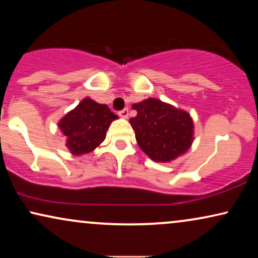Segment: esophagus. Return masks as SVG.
I'll return each instance as SVG.
<instances>
[{"label": "esophagus", "mask_w": 258, "mask_h": 258, "mask_svg": "<svg viewBox=\"0 0 258 258\" xmlns=\"http://www.w3.org/2000/svg\"><path fill=\"white\" fill-rule=\"evenodd\" d=\"M118 115L121 116V117H123V118H126L129 116V109L128 108L122 109V110L118 111Z\"/></svg>", "instance_id": "1"}]
</instances>
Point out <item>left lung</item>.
<instances>
[{"label": "left lung", "mask_w": 258, "mask_h": 258, "mask_svg": "<svg viewBox=\"0 0 258 258\" xmlns=\"http://www.w3.org/2000/svg\"><path fill=\"white\" fill-rule=\"evenodd\" d=\"M137 111L129 119L141 149L156 162L174 161L192 143L194 124L188 112L156 98L133 104Z\"/></svg>", "instance_id": "1"}]
</instances>
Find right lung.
I'll list each match as a JSON object with an SVG mask.
<instances>
[{
	"instance_id": "right-lung-1",
	"label": "right lung",
	"mask_w": 258,
	"mask_h": 258,
	"mask_svg": "<svg viewBox=\"0 0 258 258\" xmlns=\"http://www.w3.org/2000/svg\"><path fill=\"white\" fill-rule=\"evenodd\" d=\"M116 118L108 105L87 97L58 122V128L67 136L66 146L70 153L82 155L103 142L109 125Z\"/></svg>"
}]
</instances>
